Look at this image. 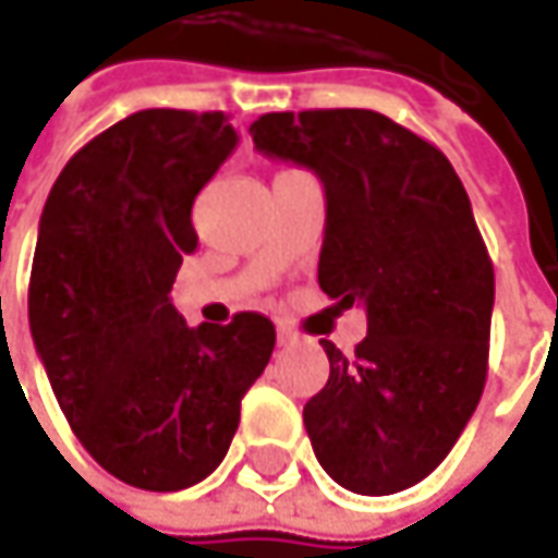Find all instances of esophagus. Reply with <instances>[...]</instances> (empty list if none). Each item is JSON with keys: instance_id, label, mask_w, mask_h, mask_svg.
I'll list each match as a JSON object with an SVG mask.
<instances>
[{"instance_id": "1", "label": "esophagus", "mask_w": 558, "mask_h": 558, "mask_svg": "<svg viewBox=\"0 0 558 558\" xmlns=\"http://www.w3.org/2000/svg\"><path fill=\"white\" fill-rule=\"evenodd\" d=\"M276 338H279V344H282V348H286V344H294V341H298V335L291 332V329H286V326L279 329V335H276Z\"/></svg>"}]
</instances>
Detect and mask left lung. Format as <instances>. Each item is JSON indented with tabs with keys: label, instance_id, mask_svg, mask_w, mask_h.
Segmentation results:
<instances>
[{
	"label": "left lung",
	"instance_id": "1",
	"mask_svg": "<svg viewBox=\"0 0 558 558\" xmlns=\"http://www.w3.org/2000/svg\"><path fill=\"white\" fill-rule=\"evenodd\" d=\"M254 148L326 189L319 289L366 311L354 354L323 341L329 381L304 407L313 453L354 494L432 475L487 378L494 267L457 170L432 142L366 108L264 114Z\"/></svg>",
	"mask_w": 558,
	"mask_h": 558
}]
</instances>
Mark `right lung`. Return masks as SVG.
<instances>
[{
	"label": "right lung",
	"instance_id": "obj_1",
	"mask_svg": "<svg viewBox=\"0 0 558 558\" xmlns=\"http://www.w3.org/2000/svg\"><path fill=\"white\" fill-rule=\"evenodd\" d=\"M235 145L223 111H136L76 151L39 217L36 354L89 457L142 490H183L223 462L276 344L260 313L192 329L170 301L198 247L195 195Z\"/></svg>",
	"mask_w": 558,
	"mask_h": 558
}]
</instances>
